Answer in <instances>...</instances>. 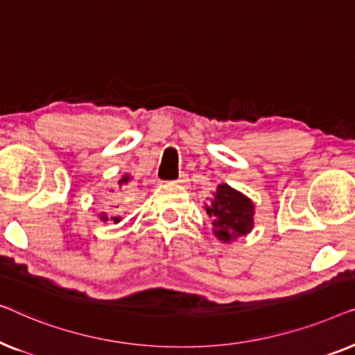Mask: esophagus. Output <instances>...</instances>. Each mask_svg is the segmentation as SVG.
<instances>
[{"mask_svg": "<svg viewBox=\"0 0 355 355\" xmlns=\"http://www.w3.org/2000/svg\"><path fill=\"white\" fill-rule=\"evenodd\" d=\"M176 184H178V186L187 187L189 184H191V179H189L187 174H181V176H179V179H178V181H176Z\"/></svg>", "mask_w": 355, "mask_h": 355, "instance_id": "1", "label": "esophagus"}]
</instances>
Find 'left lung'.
Segmentation results:
<instances>
[{"instance_id":"1","label":"left lung","mask_w":355,"mask_h":355,"mask_svg":"<svg viewBox=\"0 0 355 355\" xmlns=\"http://www.w3.org/2000/svg\"><path fill=\"white\" fill-rule=\"evenodd\" d=\"M205 208L213 234L220 242L230 244L254 230V202L225 182L218 184L211 203Z\"/></svg>"}]
</instances>
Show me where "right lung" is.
I'll return each instance as SVG.
<instances>
[{"label":"right lung","mask_w":355,"mask_h":355,"mask_svg":"<svg viewBox=\"0 0 355 355\" xmlns=\"http://www.w3.org/2000/svg\"><path fill=\"white\" fill-rule=\"evenodd\" d=\"M130 181H132V176H130V174H123V176H121V179L118 181V187L123 189V187L128 186V184H129ZM110 192H114V191H113V189H110ZM98 220L103 221V223L113 221L114 225H116V223L121 221V216H110L106 211H100V213H98Z\"/></svg>","instance_id":"1"}]
</instances>
